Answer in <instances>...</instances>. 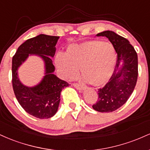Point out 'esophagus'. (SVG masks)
Segmentation results:
<instances>
[{
	"instance_id": "34e87169",
	"label": "esophagus",
	"mask_w": 150,
	"mask_h": 150,
	"mask_svg": "<svg viewBox=\"0 0 150 150\" xmlns=\"http://www.w3.org/2000/svg\"><path fill=\"white\" fill-rule=\"evenodd\" d=\"M73 86L75 87L77 89H79V90H84L85 89V87L82 85H80V84H73Z\"/></svg>"
}]
</instances>
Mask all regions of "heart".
<instances>
[{"mask_svg": "<svg viewBox=\"0 0 150 150\" xmlns=\"http://www.w3.org/2000/svg\"><path fill=\"white\" fill-rule=\"evenodd\" d=\"M116 62L112 44L98 40L71 44L67 47L65 54L58 53L55 57V65L63 79L73 80L80 68L84 79L95 87L104 85L110 80Z\"/></svg>", "mask_w": 150, "mask_h": 150, "instance_id": "b5f03b06", "label": "heart"}]
</instances>
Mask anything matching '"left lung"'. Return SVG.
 Instances as JSON below:
<instances>
[{
  "label": "left lung",
  "instance_id": "left-lung-1",
  "mask_svg": "<svg viewBox=\"0 0 150 150\" xmlns=\"http://www.w3.org/2000/svg\"><path fill=\"white\" fill-rule=\"evenodd\" d=\"M97 37H106L117 53L116 68L103 88L98 91V100L92 106L99 112H112L128 101L136 85L138 75L137 55L128 39L112 31H104Z\"/></svg>",
  "mask_w": 150,
  "mask_h": 150
}]
</instances>
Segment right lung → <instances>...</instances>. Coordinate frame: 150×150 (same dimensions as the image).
I'll return each mask as SVG.
<instances>
[{"label": "right lung", "mask_w": 150, "mask_h": 150, "mask_svg": "<svg viewBox=\"0 0 150 150\" xmlns=\"http://www.w3.org/2000/svg\"><path fill=\"white\" fill-rule=\"evenodd\" d=\"M59 37L39 34L27 39L17 50L12 62L13 87L19 104L26 112L36 118H49L56 114L61 100V93L68 83L54 75L51 58L56 53ZM35 54L45 62V76L33 87L23 85L18 77V68L30 55Z\"/></svg>", "instance_id": "right-lung-1"}]
</instances>
